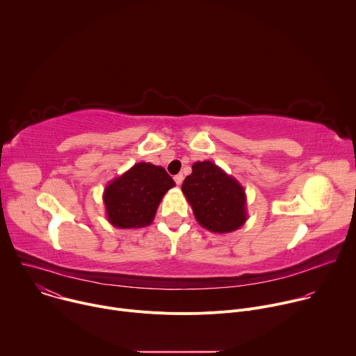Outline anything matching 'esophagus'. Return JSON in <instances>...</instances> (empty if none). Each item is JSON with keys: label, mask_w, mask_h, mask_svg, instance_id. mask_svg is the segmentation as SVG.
I'll return each instance as SVG.
<instances>
[{"label": "esophagus", "mask_w": 356, "mask_h": 356, "mask_svg": "<svg viewBox=\"0 0 356 356\" xmlns=\"http://www.w3.org/2000/svg\"><path fill=\"white\" fill-rule=\"evenodd\" d=\"M173 179H175V181H176V184H177V186H180V184H181V183H183V179H184V176H183V175H181V173H179V175H176V176H175V177H173Z\"/></svg>", "instance_id": "obj_1"}]
</instances>
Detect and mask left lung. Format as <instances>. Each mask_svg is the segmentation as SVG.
<instances>
[{
    "label": "left lung",
    "mask_w": 356,
    "mask_h": 356,
    "mask_svg": "<svg viewBox=\"0 0 356 356\" xmlns=\"http://www.w3.org/2000/svg\"><path fill=\"white\" fill-rule=\"evenodd\" d=\"M181 184L197 222L211 232L228 234L246 218V194L241 183L210 161L195 162Z\"/></svg>",
    "instance_id": "8db88e82"
}]
</instances>
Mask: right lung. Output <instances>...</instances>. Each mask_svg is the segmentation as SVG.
Here are the masks:
<instances>
[{"mask_svg":"<svg viewBox=\"0 0 356 356\" xmlns=\"http://www.w3.org/2000/svg\"><path fill=\"white\" fill-rule=\"evenodd\" d=\"M176 183L162 166L139 162L111 180L103 194L107 220L122 229L147 227Z\"/></svg>","mask_w":356,"mask_h":356,"instance_id":"add662e5","label":"right lung"}]
</instances>
